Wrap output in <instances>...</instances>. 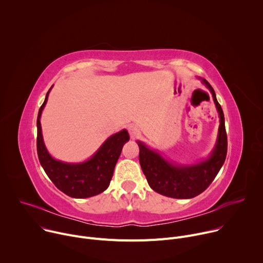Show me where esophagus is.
I'll use <instances>...</instances> for the list:
<instances>
[{"mask_svg": "<svg viewBox=\"0 0 263 263\" xmlns=\"http://www.w3.org/2000/svg\"><path fill=\"white\" fill-rule=\"evenodd\" d=\"M129 133H130V136L132 138H136L140 135V129H139L138 126L132 124V125L129 126Z\"/></svg>", "mask_w": 263, "mask_h": 263, "instance_id": "obj_1", "label": "esophagus"}]
</instances>
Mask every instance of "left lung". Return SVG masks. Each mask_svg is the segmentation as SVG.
<instances>
[{"label":"left lung","mask_w":263,"mask_h":263,"mask_svg":"<svg viewBox=\"0 0 263 263\" xmlns=\"http://www.w3.org/2000/svg\"><path fill=\"white\" fill-rule=\"evenodd\" d=\"M201 80L212 93L219 116L216 143L211 155L206 160L192 165L174 164L165 160L157 152L148 148L141 141H137L139 146V163L149 187L165 197L192 199L199 196L211 184L226 160L228 141L223 112L216 100L212 86L207 80Z\"/></svg>","instance_id":"left-lung-1"}]
</instances>
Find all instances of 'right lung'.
<instances>
[{"mask_svg":"<svg viewBox=\"0 0 263 263\" xmlns=\"http://www.w3.org/2000/svg\"><path fill=\"white\" fill-rule=\"evenodd\" d=\"M47 92L37 117V155L48 177L59 191L68 197L85 199L97 196L108 189L124 144L130 139L128 131L122 130L111 135L93 156L81 163H66L54 159L45 145L41 116L50 93Z\"/></svg>","mask_w":263,"mask_h":263,"instance_id":"obj_1","label":"right lung"}]
</instances>
